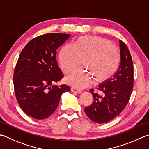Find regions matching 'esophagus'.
<instances>
[{
	"mask_svg": "<svg viewBox=\"0 0 149 149\" xmlns=\"http://www.w3.org/2000/svg\"><path fill=\"white\" fill-rule=\"evenodd\" d=\"M71 90H72V92H74V93H77V94H80V93L81 92V90L80 89L75 88V87H72V88H71Z\"/></svg>",
	"mask_w": 149,
	"mask_h": 149,
	"instance_id": "1",
	"label": "esophagus"
}]
</instances>
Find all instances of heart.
I'll return each instance as SVG.
<instances>
[{"instance_id":"obj_1","label":"heart","mask_w":149,"mask_h":149,"mask_svg":"<svg viewBox=\"0 0 149 149\" xmlns=\"http://www.w3.org/2000/svg\"><path fill=\"white\" fill-rule=\"evenodd\" d=\"M81 60L89 73L77 70L66 78L67 83L76 88L88 85L91 82L90 74L95 83L110 79L118 68L120 54L117 46L106 39L97 36H82L74 45L67 44L61 49V68L65 74H70L78 68Z\"/></svg>"}]
</instances>
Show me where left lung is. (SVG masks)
<instances>
[{
    "label": "left lung",
    "instance_id": "1",
    "mask_svg": "<svg viewBox=\"0 0 149 149\" xmlns=\"http://www.w3.org/2000/svg\"><path fill=\"white\" fill-rule=\"evenodd\" d=\"M121 63L118 71L112 78L98 85L101 95L90 90L93 103L84 109L87 116L92 121L105 123L119 115L129 101L134 85L132 59L125 44L119 40Z\"/></svg>",
    "mask_w": 149,
    "mask_h": 149
}]
</instances>
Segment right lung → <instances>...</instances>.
I'll return each mask as SVG.
<instances>
[{"mask_svg": "<svg viewBox=\"0 0 149 149\" xmlns=\"http://www.w3.org/2000/svg\"><path fill=\"white\" fill-rule=\"evenodd\" d=\"M70 36L47 33L31 40L20 53L15 68L13 84L19 106L36 119L48 118L58 107L61 95L70 91L57 86L64 75L56 60L57 49Z\"/></svg>", "mask_w": 149, "mask_h": 149, "instance_id": "right-lung-1", "label": "right lung"}]
</instances>
